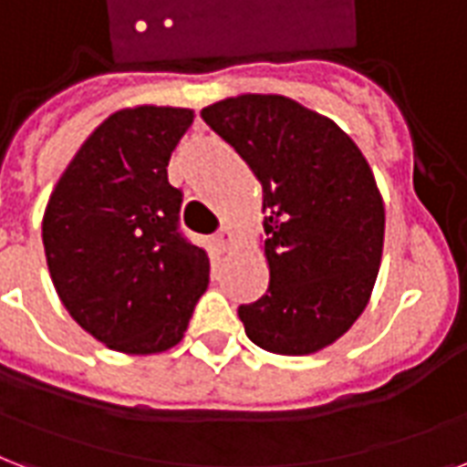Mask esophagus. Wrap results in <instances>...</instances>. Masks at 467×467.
<instances>
[{
    "instance_id": "obj_1",
    "label": "esophagus",
    "mask_w": 467,
    "mask_h": 467,
    "mask_svg": "<svg viewBox=\"0 0 467 467\" xmlns=\"http://www.w3.org/2000/svg\"><path fill=\"white\" fill-rule=\"evenodd\" d=\"M234 241H236V234H234L231 229H222L219 234H216V245H219L222 251H231Z\"/></svg>"
}]
</instances>
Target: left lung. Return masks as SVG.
<instances>
[{"label":"left lung","mask_w":467,"mask_h":467,"mask_svg":"<svg viewBox=\"0 0 467 467\" xmlns=\"http://www.w3.org/2000/svg\"><path fill=\"white\" fill-rule=\"evenodd\" d=\"M263 187L267 292L238 306L255 346L309 356L336 343L370 302L385 202L348 133L283 95H238L202 109Z\"/></svg>","instance_id":"left-lung-1"}]
</instances>
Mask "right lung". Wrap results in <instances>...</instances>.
I'll use <instances>...</instances> for the list:
<instances>
[{
	"label": "right lung",
	"mask_w": 467,
	"mask_h": 467,
	"mask_svg": "<svg viewBox=\"0 0 467 467\" xmlns=\"http://www.w3.org/2000/svg\"><path fill=\"white\" fill-rule=\"evenodd\" d=\"M194 111L126 107L87 136L50 192L43 248L72 319L107 348L165 353L209 285V258L177 231L168 161Z\"/></svg>",
	"instance_id": "right-lung-1"
}]
</instances>
